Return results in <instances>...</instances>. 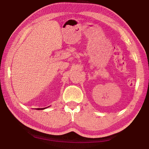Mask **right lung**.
<instances>
[{
    "mask_svg": "<svg viewBox=\"0 0 149 149\" xmlns=\"http://www.w3.org/2000/svg\"><path fill=\"white\" fill-rule=\"evenodd\" d=\"M46 108H47V107H46ZM40 109H45V108H37V110H40Z\"/></svg>",
    "mask_w": 149,
    "mask_h": 149,
    "instance_id": "add662e5",
    "label": "right lung"
}]
</instances>
